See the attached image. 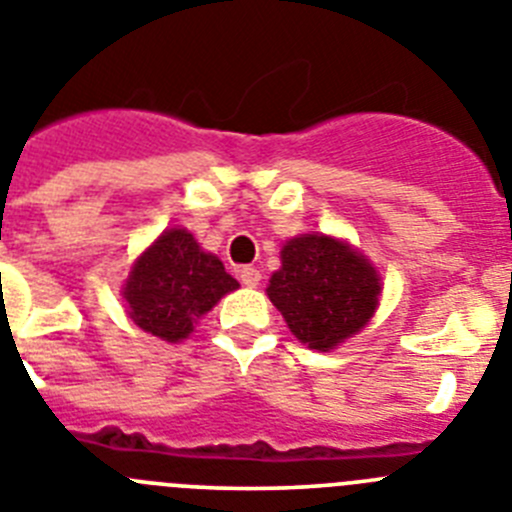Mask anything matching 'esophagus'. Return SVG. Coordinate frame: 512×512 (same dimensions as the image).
I'll return each mask as SVG.
<instances>
[{
    "label": "esophagus",
    "mask_w": 512,
    "mask_h": 512,
    "mask_svg": "<svg viewBox=\"0 0 512 512\" xmlns=\"http://www.w3.org/2000/svg\"><path fill=\"white\" fill-rule=\"evenodd\" d=\"M260 270H257V267H250V265H245V267H239V280H242V283L247 285V288H255V285H260Z\"/></svg>",
    "instance_id": "34e87169"
}]
</instances>
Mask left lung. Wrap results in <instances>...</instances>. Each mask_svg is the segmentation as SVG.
<instances>
[{
	"instance_id": "8db88e82",
	"label": "left lung",
	"mask_w": 512,
	"mask_h": 512,
	"mask_svg": "<svg viewBox=\"0 0 512 512\" xmlns=\"http://www.w3.org/2000/svg\"><path fill=\"white\" fill-rule=\"evenodd\" d=\"M280 260L267 296L303 344L329 352L372 319L380 278L349 245L326 234H303L290 239Z\"/></svg>"
}]
</instances>
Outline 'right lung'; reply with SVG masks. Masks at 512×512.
Masks as SVG:
<instances>
[{
    "mask_svg": "<svg viewBox=\"0 0 512 512\" xmlns=\"http://www.w3.org/2000/svg\"><path fill=\"white\" fill-rule=\"evenodd\" d=\"M237 280L186 229H168L137 257L124 285L130 319L165 342H181Z\"/></svg>",
    "mask_w": 512,
    "mask_h": 512,
    "instance_id": "right-lung-1",
    "label": "right lung"
}]
</instances>
